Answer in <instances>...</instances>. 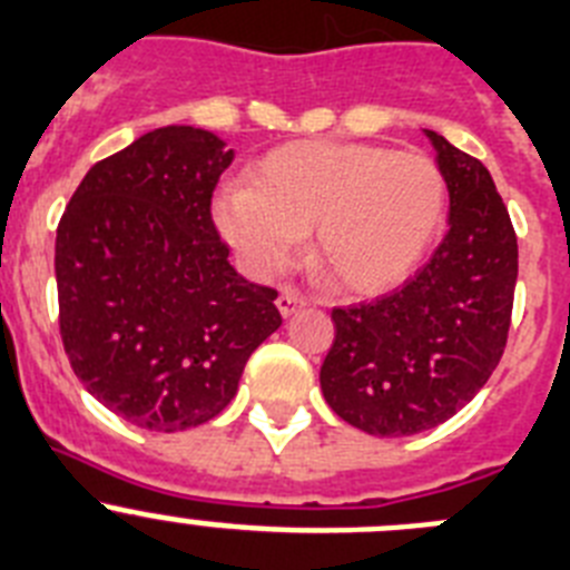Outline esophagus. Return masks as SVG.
<instances>
[{
  "label": "esophagus",
  "mask_w": 570,
  "mask_h": 570,
  "mask_svg": "<svg viewBox=\"0 0 570 570\" xmlns=\"http://www.w3.org/2000/svg\"><path fill=\"white\" fill-rule=\"evenodd\" d=\"M278 312L284 317H289V315H295L297 309H303V306H306V297L301 295V292L297 289H292V286H284V289H281V295H278Z\"/></svg>",
  "instance_id": "obj_1"
}]
</instances>
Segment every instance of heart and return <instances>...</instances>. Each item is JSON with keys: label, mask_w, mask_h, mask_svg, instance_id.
Instances as JSON below:
<instances>
[{"label": "heart", "mask_w": 570, "mask_h": 570, "mask_svg": "<svg viewBox=\"0 0 570 570\" xmlns=\"http://www.w3.org/2000/svg\"><path fill=\"white\" fill-rule=\"evenodd\" d=\"M444 202V174L428 154L303 140L269 151L213 216L249 273H278L312 233L309 261L326 284L376 295L419 267Z\"/></svg>", "instance_id": "heart-1"}]
</instances>
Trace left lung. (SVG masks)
<instances>
[{
    "label": "left lung",
    "instance_id": "1",
    "mask_svg": "<svg viewBox=\"0 0 570 570\" xmlns=\"http://www.w3.org/2000/svg\"><path fill=\"white\" fill-rule=\"evenodd\" d=\"M450 190L433 258L374 303L334 309L321 368L328 407L382 439L424 433L487 385L507 348L518 236L481 159L428 131Z\"/></svg>",
    "mask_w": 570,
    "mask_h": 570
}]
</instances>
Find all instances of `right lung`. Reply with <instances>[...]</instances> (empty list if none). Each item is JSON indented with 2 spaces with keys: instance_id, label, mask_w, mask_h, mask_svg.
I'll use <instances>...</instances> for the list:
<instances>
[{
  "instance_id": "add662e5",
  "label": "right lung",
  "mask_w": 570,
  "mask_h": 570,
  "mask_svg": "<svg viewBox=\"0 0 570 570\" xmlns=\"http://www.w3.org/2000/svg\"><path fill=\"white\" fill-rule=\"evenodd\" d=\"M233 148L165 126L100 159L56 236L63 351L89 393L157 433L199 428L236 396L249 354L281 326L278 292L244 281L210 199Z\"/></svg>"
}]
</instances>
